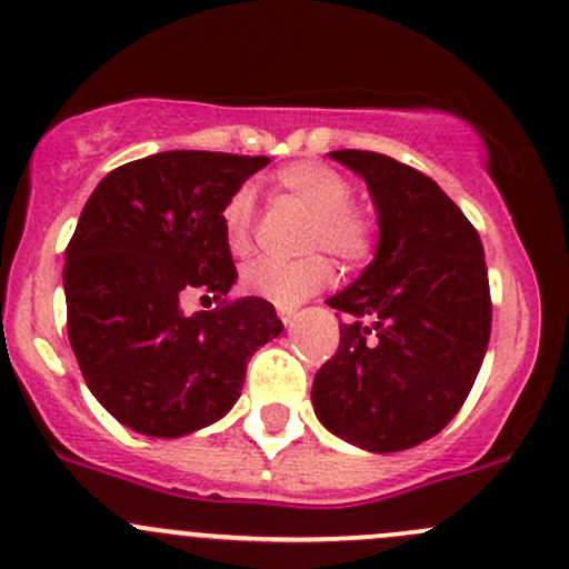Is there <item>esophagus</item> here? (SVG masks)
<instances>
[{"label":"esophagus","instance_id":"esophagus-1","mask_svg":"<svg viewBox=\"0 0 569 569\" xmlns=\"http://www.w3.org/2000/svg\"><path fill=\"white\" fill-rule=\"evenodd\" d=\"M278 316H280V321H283L286 330H289V327L295 325L297 316H300V313H297V310H291V308H280V310H278Z\"/></svg>","mask_w":569,"mask_h":569}]
</instances>
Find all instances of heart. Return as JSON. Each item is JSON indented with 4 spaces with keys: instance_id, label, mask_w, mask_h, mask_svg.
Segmentation results:
<instances>
[{
    "instance_id": "heart-1",
    "label": "heart",
    "mask_w": 569,
    "mask_h": 569,
    "mask_svg": "<svg viewBox=\"0 0 569 569\" xmlns=\"http://www.w3.org/2000/svg\"><path fill=\"white\" fill-rule=\"evenodd\" d=\"M274 184L289 199L310 212L308 244L330 250L346 264L362 261L373 250L376 226L368 212L351 207V184L343 174L325 163L286 166L274 177ZM250 220H253V193L248 188L237 190L220 212L223 239L234 256H244L250 248ZM242 289L274 305L302 302L332 280V264L327 256L310 253L297 261L256 259L242 267Z\"/></svg>"
}]
</instances>
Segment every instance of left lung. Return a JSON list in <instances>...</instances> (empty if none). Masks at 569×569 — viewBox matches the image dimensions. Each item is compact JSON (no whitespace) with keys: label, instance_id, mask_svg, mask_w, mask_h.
Returning <instances> with one entry per match:
<instances>
[{"label":"left lung","instance_id":"obj_1","mask_svg":"<svg viewBox=\"0 0 569 569\" xmlns=\"http://www.w3.org/2000/svg\"><path fill=\"white\" fill-rule=\"evenodd\" d=\"M332 160L368 184L379 220L373 261L327 305L346 313L313 411L365 452H398L439 433L480 373L490 291L480 234L433 179L379 152Z\"/></svg>","mask_w":569,"mask_h":569}]
</instances>
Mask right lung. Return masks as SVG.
Returning a JSON list of instances; mask_svg holds the SVG:
<instances>
[{"instance_id": "add662e5", "label": "right lung", "mask_w": 569, "mask_h": 569, "mask_svg": "<svg viewBox=\"0 0 569 569\" xmlns=\"http://www.w3.org/2000/svg\"><path fill=\"white\" fill-rule=\"evenodd\" d=\"M267 163L171 149L113 169L83 204L64 250L68 338L89 392L124 428L179 439L218 422L250 357L283 332L261 297L182 310L190 291L223 300L237 283L220 212Z\"/></svg>"}]
</instances>
